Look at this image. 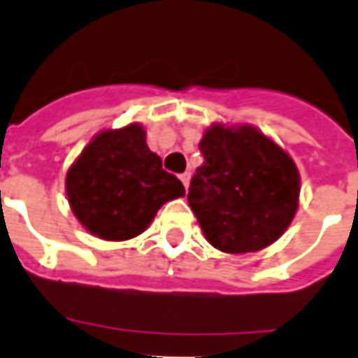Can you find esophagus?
Masks as SVG:
<instances>
[{"label":"esophagus","instance_id":"esophagus-1","mask_svg":"<svg viewBox=\"0 0 358 358\" xmlns=\"http://www.w3.org/2000/svg\"><path fill=\"white\" fill-rule=\"evenodd\" d=\"M180 180H182V184H184L187 189V186H189V180H192V174H189V172H184V174H180Z\"/></svg>","mask_w":358,"mask_h":358}]
</instances>
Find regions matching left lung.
Returning <instances> with one entry per match:
<instances>
[{"label":"left lung","instance_id":"8db88e82","mask_svg":"<svg viewBox=\"0 0 358 358\" xmlns=\"http://www.w3.org/2000/svg\"><path fill=\"white\" fill-rule=\"evenodd\" d=\"M205 163L187 203L205 240L243 255L272 245L299 209L301 176L292 155L251 124H210L199 141Z\"/></svg>","mask_w":358,"mask_h":358}]
</instances>
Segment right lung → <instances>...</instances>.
Returning <instances> with one entry per match:
<instances>
[{
	"label": "right lung",
	"mask_w": 358,
	"mask_h": 358,
	"mask_svg": "<svg viewBox=\"0 0 358 358\" xmlns=\"http://www.w3.org/2000/svg\"><path fill=\"white\" fill-rule=\"evenodd\" d=\"M71 210L95 238L132 240L145 232L164 203L186 195L161 157L148 148L145 128L130 122L97 132L65 178Z\"/></svg>",
	"instance_id": "obj_1"
}]
</instances>
